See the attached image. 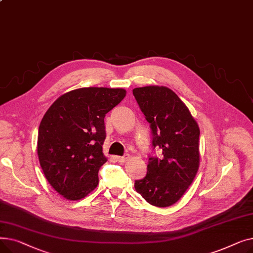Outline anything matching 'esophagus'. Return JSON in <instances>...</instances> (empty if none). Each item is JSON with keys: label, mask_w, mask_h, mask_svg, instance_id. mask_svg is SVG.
Segmentation results:
<instances>
[{"label": "esophagus", "mask_w": 253, "mask_h": 253, "mask_svg": "<svg viewBox=\"0 0 253 253\" xmlns=\"http://www.w3.org/2000/svg\"><path fill=\"white\" fill-rule=\"evenodd\" d=\"M129 159V156L128 155H124L122 157H117V160L120 162V163H125L127 160Z\"/></svg>", "instance_id": "obj_1"}]
</instances>
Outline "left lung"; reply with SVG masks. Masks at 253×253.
Listing matches in <instances>:
<instances>
[{
  "mask_svg": "<svg viewBox=\"0 0 253 253\" xmlns=\"http://www.w3.org/2000/svg\"><path fill=\"white\" fill-rule=\"evenodd\" d=\"M133 95L150 123L153 148L162 156L150 157L145 177L134 188L157 207L176 203L192 184L200 164V129L180 98L164 86L133 89Z\"/></svg>",
  "mask_w": 253,
  "mask_h": 253,
  "instance_id": "left-lung-1",
  "label": "left lung"
}]
</instances>
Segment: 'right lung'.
<instances>
[{"mask_svg": "<svg viewBox=\"0 0 253 253\" xmlns=\"http://www.w3.org/2000/svg\"><path fill=\"white\" fill-rule=\"evenodd\" d=\"M126 96L122 88L88 87L57 98L44 115L38 133V157L46 179L71 201L85 198L98 184L104 117Z\"/></svg>", "mask_w": 253, "mask_h": 253, "instance_id": "right-lung-1", "label": "right lung"}]
</instances>
